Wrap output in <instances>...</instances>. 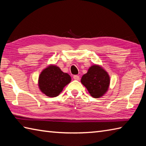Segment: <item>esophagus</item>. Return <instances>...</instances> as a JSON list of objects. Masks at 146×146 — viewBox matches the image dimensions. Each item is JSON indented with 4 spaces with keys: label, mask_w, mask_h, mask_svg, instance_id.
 <instances>
[{
    "label": "esophagus",
    "mask_w": 146,
    "mask_h": 146,
    "mask_svg": "<svg viewBox=\"0 0 146 146\" xmlns=\"http://www.w3.org/2000/svg\"><path fill=\"white\" fill-rule=\"evenodd\" d=\"M73 78H74V80H80V76L78 75H74Z\"/></svg>",
    "instance_id": "esophagus-1"
}]
</instances>
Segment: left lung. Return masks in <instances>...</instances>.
Masks as SVG:
<instances>
[{
	"mask_svg": "<svg viewBox=\"0 0 146 146\" xmlns=\"http://www.w3.org/2000/svg\"><path fill=\"white\" fill-rule=\"evenodd\" d=\"M110 76L100 65L90 67L88 72L82 77L81 82L94 98L101 97L106 94L110 85Z\"/></svg>",
	"mask_w": 146,
	"mask_h": 146,
	"instance_id": "obj_1",
	"label": "left lung"
}]
</instances>
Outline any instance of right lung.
Wrapping results in <instances>:
<instances>
[{
    "mask_svg": "<svg viewBox=\"0 0 146 146\" xmlns=\"http://www.w3.org/2000/svg\"><path fill=\"white\" fill-rule=\"evenodd\" d=\"M71 80V76L58 66L51 64L42 71L38 80L40 90L48 97H56Z\"/></svg>",
    "mask_w": 146,
    "mask_h": 146,
    "instance_id": "add662e5",
    "label": "right lung"
}]
</instances>
